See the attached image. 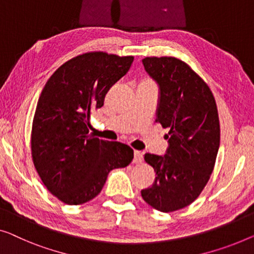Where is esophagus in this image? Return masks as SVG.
Returning a JSON list of instances; mask_svg holds the SVG:
<instances>
[{"label": "esophagus", "instance_id": "esophagus-1", "mask_svg": "<svg viewBox=\"0 0 254 254\" xmlns=\"http://www.w3.org/2000/svg\"><path fill=\"white\" fill-rule=\"evenodd\" d=\"M143 160L142 153L139 150H134V157H133V163H141Z\"/></svg>", "mask_w": 254, "mask_h": 254}]
</instances>
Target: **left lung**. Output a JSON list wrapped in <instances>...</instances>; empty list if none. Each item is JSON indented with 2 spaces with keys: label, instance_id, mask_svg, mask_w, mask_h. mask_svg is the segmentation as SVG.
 <instances>
[{
  "label": "left lung",
  "instance_id": "obj_1",
  "mask_svg": "<svg viewBox=\"0 0 254 254\" xmlns=\"http://www.w3.org/2000/svg\"><path fill=\"white\" fill-rule=\"evenodd\" d=\"M142 65L160 90L156 122L169 128V146L164 155L145 154L156 177L141 196L154 209L172 212L194 202L213 171L220 145L217 104L206 83L186 63L147 57Z\"/></svg>",
  "mask_w": 254,
  "mask_h": 254
}]
</instances>
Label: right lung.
Masks as SVG:
<instances>
[{"instance_id": "right-lung-1", "label": "right lung", "mask_w": 254, "mask_h": 254, "mask_svg": "<svg viewBox=\"0 0 254 254\" xmlns=\"http://www.w3.org/2000/svg\"><path fill=\"white\" fill-rule=\"evenodd\" d=\"M133 57L89 52L68 60L48 79L32 127V157L44 186L68 205L99 194L114 169L133 160L131 147L89 134V117L130 69Z\"/></svg>"}]
</instances>
